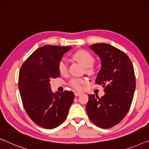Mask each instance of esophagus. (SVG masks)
I'll use <instances>...</instances> for the list:
<instances>
[{
	"mask_svg": "<svg viewBox=\"0 0 149 149\" xmlns=\"http://www.w3.org/2000/svg\"><path fill=\"white\" fill-rule=\"evenodd\" d=\"M81 95V93L80 92H74V95L75 96H79V95Z\"/></svg>",
	"mask_w": 149,
	"mask_h": 149,
	"instance_id": "esophagus-1",
	"label": "esophagus"
}]
</instances>
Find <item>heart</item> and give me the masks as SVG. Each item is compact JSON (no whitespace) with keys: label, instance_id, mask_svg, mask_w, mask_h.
I'll use <instances>...</instances> for the list:
<instances>
[{"label":"heart","instance_id":"obj_1","mask_svg":"<svg viewBox=\"0 0 149 149\" xmlns=\"http://www.w3.org/2000/svg\"><path fill=\"white\" fill-rule=\"evenodd\" d=\"M73 58L79 61L83 66L87 68V71L90 73L94 72L95 68L93 64L95 62V58L88 51L80 49L73 54ZM58 70L63 76H65L68 72V62L64 58L61 59L58 63ZM87 81L85 79L74 78L72 79L69 83L70 87L76 90H82L83 85L87 84Z\"/></svg>","mask_w":149,"mask_h":149}]
</instances>
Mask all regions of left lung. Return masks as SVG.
I'll use <instances>...</instances> for the list:
<instances>
[{
    "mask_svg": "<svg viewBox=\"0 0 149 149\" xmlns=\"http://www.w3.org/2000/svg\"><path fill=\"white\" fill-rule=\"evenodd\" d=\"M101 59V69L95 82L102 85L105 94H88L86 111L97 127L107 129L120 123L131 107L136 89L134 66L127 55L106 43L89 47Z\"/></svg>",
    "mask_w": 149,
    "mask_h": 149,
    "instance_id": "left-lung-1",
    "label": "left lung"
}]
</instances>
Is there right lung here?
<instances>
[{
  "label": "right lung",
  "mask_w": 149,
  "mask_h": 149,
  "mask_svg": "<svg viewBox=\"0 0 149 149\" xmlns=\"http://www.w3.org/2000/svg\"><path fill=\"white\" fill-rule=\"evenodd\" d=\"M72 47L45 45L28 57L20 68L18 79L24 108L32 121L40 127L54 129L68 115L74 101L71 91L53 93L50 81L60 77L58 63Z\"/></svg>",
  "instance_id": "add662e5"
}]
</instances>
